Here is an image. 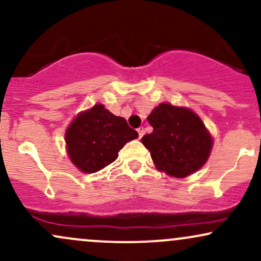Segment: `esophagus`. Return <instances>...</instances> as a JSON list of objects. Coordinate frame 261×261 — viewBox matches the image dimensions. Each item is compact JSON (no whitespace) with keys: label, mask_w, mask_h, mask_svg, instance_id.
<instances>
[{"label":"esophagus","mask_w":261,"mask_h":261,"mask_svg":"<svg viewBox=\"0 0 261 261\" xmlns=\"http://www.w3.org/2000/svg\"><path fill=\"white\" fill-rule=\"evenodd\" d=\"M137 133H139V137L141 139L143 136V134H145V130H143V127H139L137 128Z\"/></svg>","instance_id":"esophagus-1"}]
</instances>
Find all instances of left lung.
Instances as JSON below:
<instances>
[{
  "instance_id": "8db88e82",
  "label": "left lung",
  "mask_w": 261,
  "mask_h": 261,
  "mask_svg": "<svg viewBox=\"0 0 261 261\" xmlns=\"http://www.w3.org/2000/svg\"><path fill=\"white\" fill-rule=\"evenodd\" d=\"M147 120L153 131L141 141L151 152L158 170L175 178H185L207 162L214 141L193 110L161 103Z\"/></svg>"
}]
</instances>
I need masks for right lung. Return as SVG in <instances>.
<instances>
[{
    "label": "right lung",
    "mask_w": 261,
    "mask_h": 261,
    "mask_svg": "<svg viewBox=\"0 0 261 261\" xmlns=\"http://www.w3.org/2000/svg\"><path fill=\"white\" fill-rule=\"evenodd\" d=\"M137 137L124 118L115 116L103 104L80 113L65 134L70 160L83 173L106 168L118 158L125 143Z\"/></svg>",
    "instance_id": "add662e5"
}]
</instances>
